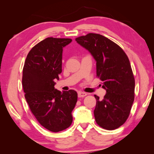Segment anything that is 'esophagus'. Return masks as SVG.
Masks as SVG:
<instances>
[{"label":"esophagus","mask_w":154,"mask_h":154,"mask_svg":"<svg viewBox=\"0 0 154 154\" xmlns=\"http://www.w3.org/2000/svg\"><path fill=\"white\" fill-rule=\"evenodd\" d=\"M85 96H87V94L85 93V92H78V97H79V98L85 97Z\"/></svg>","instance_id":"esophagus-1"}]
</instances>
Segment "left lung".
<instances>
[{"instance_id":"obj_1","label":"left lung","mask_w":154,"mask_h":154,"mask_svg":"<svg viewBox=\"0 0 154 154\" xmlns=\"http://www.w3.org/2000/svg\"><path fill=\"white\" fill-rule=\"evenodd\" d=\"M96 61V77L106 94L103 100L94 95V114L99 126L108 130L123 125L134 100L135 81L129 59L120 47L99 34L88 33L75 38Z\"/></svg>"}]
</instances>
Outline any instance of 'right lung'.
<instances>
[{
	"instance_id": "add662e5",
	"label": "right lung",
	"mask_w": 154,
	"mask_h": 154,
	"mask_svg": "<svg viewBox=\"0 0 154 154\" xmlns=\"http://www.w3.org/2000/svg\"><path fill=\"white\" fill-rule=\"evenodd\" d=\"M71 41L46 38L30 49L23 68L22 86L30 111L41 126L54 132L71 126L77 101L76 91L61 92L54 88V79L62 72L63 48Z\"/></svg>"
}]
</instances>
